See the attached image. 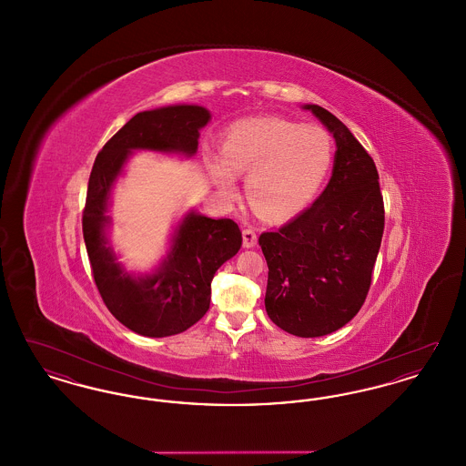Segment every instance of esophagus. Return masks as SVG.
<instances>
[{
  "instance_id": "34e87169",
  "label": "esophagus",
  "mask_w": 466,
  "mask_h": 466,
  "mask_svg": "<svg viewBox=\"0 0 466 466\" xmlns=\"http://www.w3.org/2000/svg\"><path fill=\"white\" fill-rule=\"evenodd\" d=\"M257 239H258L257 230L253 227H246L243 230L244 248H253L257 244Z\"/></svg>"
}]
</instances>
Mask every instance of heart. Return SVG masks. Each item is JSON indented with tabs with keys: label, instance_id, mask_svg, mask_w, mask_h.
<instances>
[{
	"label": "heart",
	"instance_id": "b5f03b06",
	"mask_svg": "<svg viewBox=\"0 0 466 466\" xmlns=\"http://www.w3.org/2000/svg\"><path fill=\"white\" fill-rule=\"evenodd\" d=\"M333 162L332 136L316 124L279 116H255L232 124L223 136L222 156L206 164L223 194L246 175V196L266 217H289L318 194Z\"/></svg>",
	"mask_w": 466,
	"mask_h": 466
}]
</instances>
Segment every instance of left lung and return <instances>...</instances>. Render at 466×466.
<instances>
[{"mask_svg": "<svg viewBox=\"0 0 466 466\" xmlns=\"http://www.w3.org/2000/svg\"><path fill=\"white\" fill-rule=\"evenodd\" d=\"M333 134L332 177L312 206L258 238L272 323L297 337H321L350 323L372 281L384 204L372 157L330 111L306 105Z\"/></svg>", "mask_w": 466, "mask_h": 466, "instance_id": "1", "label": "left lung"}]
</instances>
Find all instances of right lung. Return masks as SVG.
<instances>
[{
    "instance_id": "obj_1",
    "label": "right lung",
    "mask_w": 466,
    "mask_h": 466,
    "mask_svg": "<svg viewBox=\"0 0 466 466\" xmlns=\"http://www.w3.org/2000/svg\"><path fill=\"white\" fill-rule=\"evenodd\" d=\"M209 118L196 105L141 111L103 147L90 171L82 227L94 281L111 314L145 337L177 335L199 321L209 309L215 272L239 251L243 236L230 218L190 211L162 264L152 274L133 276L116 262L106 238L111 188L134 150L194 156Z\"/></svg>"
}]
</instances>
